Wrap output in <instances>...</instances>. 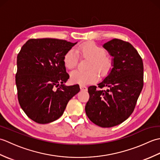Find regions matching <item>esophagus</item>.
Masks as SVG:
<instances>
[{"mask_svg":"<svg viewBox=\"0 0 160 160\" xmlns=\"http://www.w3.org/2000/svg\"><path fill=\"white\" fill-rule=\"evenodd\" d=\"M80 88L81 91H87V87L84 85H82V84H80Z\"/></svg>","mask_w":160,"mask_h":160,"instance_id":"1","label":"esophagus"}]
</instances>
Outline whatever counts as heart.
I'll return each instance as SVG.
<instances>
[{"label":"heart","mask_w":160,"mask_h":160,"mask_svg":"<svg viewBox=\"0 0 160 160\" xmlns=\"http://www.w3.org/2000/svg\"><path fill=\"white\" fill-rule=\"evenodd\" d=\"M78 52L82 57L90 58L87 65L90 69L72 71L70 74V79L73 83L82 85L93 83L98 79L97 69L101 76H104L109 73L113 67V60L106 55V50L93 42L80 45L78 47ZM78 52L73 49H70L64 54L63 63L67 69H72L76 67L79 59Z\"/></svg>","instance_id":"obj_1"}]
</instances>
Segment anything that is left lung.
I'll list each match as a JSON object with an SVG mask.
<instances>
[{"label": "left lung", "mask_w": 160, "mask_h": 160, "mask_svg": "<svg viewBox=\"0 0 160 160\" xmlns=\"http://www.w3.org/2000/svg\"><path fill=\"white\" fill-rule=\"evenodd\" d=\"M103 47L113 57V67L98 87H88L89 100L85 111L95 124L109 128L122 123L133 112L143 88L144 65L128 42L114 38Z\"/></svg>", "instance_id": "8db88e82"}]
</instances>
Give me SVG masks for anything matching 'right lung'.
Segmentation results:
<instances>
[{"mask_svg":"<svg viewBox=\"0 0 160 160\" xmlns=\"http://www.w3.org/2000/svg\"><path fill=\"white\" fill-rule=\"evenodd\" d=\"M76 43L54 38L29 39L17 56L16 84L20 107L38 124L58 120L80 91L78 84L65 86L69 76L63 57Z\"/></svg>","mask_w":160,"mask_h":160,"instance_id":"add662e5","label":"right lung"}]
</instances>
